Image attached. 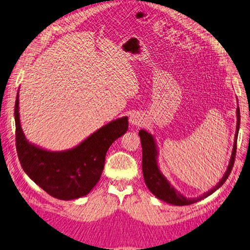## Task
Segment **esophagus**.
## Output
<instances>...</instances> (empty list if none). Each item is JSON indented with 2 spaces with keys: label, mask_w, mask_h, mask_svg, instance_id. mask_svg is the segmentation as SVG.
<instances>
[{
  "label": "esophagus",
  "mask_w": 250,
  "mask_h": 250,
  "mask_svg": "<svg viewBox=\"0 0 250 250\" xmlns=\"http://www.w3.org/2000/svg\"><path fill=\"white\" fill-rule=\"evenodd\" d=\"M142 120H143V118H142V116L140 114H138V112H135V114H132L130 116L129 118V121H130V125H140L142 124Z\"/></svg>",
  "instance_id": "obj_1"
}]
</instances>
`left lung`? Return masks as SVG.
<instances>
[{
    "mask_svg": "<svg viewBox=\"0 0 250 250\" xmlns=\"http://www.w3.org/2000/svg\"><path fill=\"white\" fill-rule=\"evenodd\" d=\"M236 117H237V122H236V132H235V138H234V144H233V149L231 154V159H229V166L227 168L226 173L223 174L222 179L219 181L216 187H213L211 189H209L208 192L204 193L198 197L190 198L184 196L183 194L178 192L174 187L171 184L167 178L165 177L159 169L158 166V148L157 144H156L155 136L150 134L149 132L146 130H140L139 135L141 138V144H142V149H143V161H142V168H143V175H144V181L146 187L153 193L156 197L159 198L163 202L174 205V206H187V205H192L194 203H197L199 200L208 197L209 195L216 192V190L221 188L223 183L226 182V180L229 178V173H231L233 165H234V159H235V154H236V142H237V135H238V130H239V124H241V116H239V108L237 107L236 109Z\"/></svg>",
    "mask_w": 250,
    "mask_h": 250,
    "instance_id": "left-lung-1",
    "label": "left lung"
}]
</instances>
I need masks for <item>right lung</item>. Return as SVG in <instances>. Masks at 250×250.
I'll use <instances>...</instances> for the list:
<instances>
[{"instance_id":"right-lung-1","label":"right lung","mask_w":250,"mask_h":250,"mask_svg":"<svg viewBox=\"0 0 250 250\" xmlns=\"http://www.w3.org/2000/svg\"><path fill=\"white\" fill-rule=\"evenodd\" d=\"M16 148L24 172L51 196L77 199L89 194L101 179L105 156L114 142L128 130V117L103 125L70 149L52 151L30 143L19 117V91L15 102Z\"/></svg>"}]
</instances>
